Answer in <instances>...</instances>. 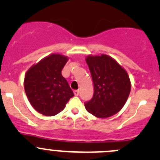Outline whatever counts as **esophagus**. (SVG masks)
<instances>
[{
  "mask_svg": "<svg viewBox=\"0 0 160 160\" xmlns=\"http://www.w3.org/2000/svg\"><path fill=\"white\" fill-rule=\"evenodd\" d=\"M73 93H74V95H75V96H78L79 93H80V90H74Z\"/></svg>",
  "mask_w": 160,
  "mask_h": 160,
  "instance_id": "34e87169",
  "label": "esophagus"
}]
</instances>
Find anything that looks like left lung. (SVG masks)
I'll list each match as a JSON object with an SVG mask.
<instances>
[{
	"label": "left lung",
	"instance_id": "8db88e82",
	"mask_svg": "<svg viewBox=\"0 0 160 160\" xmlns=\"http://www.w3.org/2000/svg\"><path fill=\"white\" fill-rule=\"evenodd\" d=\"M93 83V98L85 103L87 111L99 118H106L122 110L131 91L127 71L105 54L86 57Z\"/></svg>",
	"mask_w": 160,
	"mask_h": 160
}]
</instances>
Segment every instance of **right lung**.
Here are the masks:
<instances>
[{"mask_svg":"<svg viewBox=\"0 0 160 160\" xmlns=\"http://www.w3.org/2000/svg\"><path fill=\"white\" fill-rule=\"evenodd\" d=\"M68 60L64 55L52 53L32 65L25 73L27 98L33 108L43 115L59 114L74 96L61 72Z\"/></svg>","mask_w":160,"mask_h":160,"instance_id":"1","label":"right lung"}]
</instances>
